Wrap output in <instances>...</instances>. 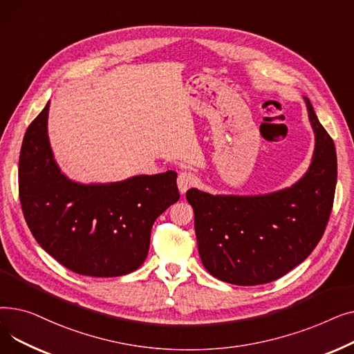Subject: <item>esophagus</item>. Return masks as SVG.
<instances>
[{"instance_id":"34e87169","label":"esophagus","mask_w":354,"mask_h":354,"mask_svg":"<svg viewBox=\"0 0 354 354\" xmlns=\"http://www.w3.org/2000/svg\"><path fill=\"white\" fill-rule=\"evenodd\" d=\"M196 182V176L191 172H180L179 176H178V188H179V192L180 194H185L187 192L191 187H194Z\"/></svg>"}]
</instances>
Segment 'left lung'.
Returning <instances> with one entry per match:
<instances>
[{
	"label": "left lung",
	"instance_id": "left-lung-1",
	"mask_svg": "<svg viewBox=\"0 0 354 354\" xmlns=\"http://www.w3.org/2000/svg\"><path fill=\"white\" fill-rule=\"evenodd\" d=\"M304 102L315 146L300 180L266 195H211L196 188L187 192L201 261L221 281L271 283L301 264L324 234L336 191L337 156L310 100Z\"/></svg>",
	"mask_w": 354,
	"mask_h": 354
}]
</instances>
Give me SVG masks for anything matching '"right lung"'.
Listing matches in <instances>:
<instances>
[{
	"label": "right lung",
	"mask_w": 354,
	"mask_h": 354,
	"mask_svg": "<svg viewBox=\"0 0 354 354\" xmlns=\"http://www.w3.org/2000/svg\"><path fill=\"white\" fill-rule=\"evenodd\" d=\"M48 107L50 102L28 126L18 162L20 202L32 236L73 272L119 277L138 270L153 222L179 199L176 172L90 185L68 179L50 146Z\"/></svg>",
	"instance_id": "add662e5"
}]
</instances>
